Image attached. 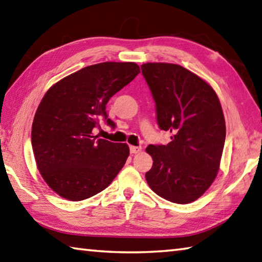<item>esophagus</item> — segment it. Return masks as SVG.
Segmentation results:
<instances>
[{"mask_svg":"<svg viewBox=\"0 0 262 262\" xmlns=\"http://www.w3.org/2000/svg\"><path fill=\"white\" fill-rule=\"evenodd\" d=\"M141 151L140 146H130V152L131 154H137V152Z\"/></svg>","mask_w":262,"mask_h":262,"instance_id":"obj_1","label":"esophagus"}]
</instances>
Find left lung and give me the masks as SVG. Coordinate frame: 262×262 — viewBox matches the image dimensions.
Segmentation results:
<instances>
[{
  "label": "left lung",
  "instance_id": "8db88e82",
  "mask_svg": "<svg viewBox=\"0 0 262 262\" xmlns=\"http://www.w3.org/2000/svg\"><path fill=\"white\" fill-rule=\"evenodd\" d=\"M142 75L156 103L161 130L172 133L167 145H149L152 157L147 184L178 204L196 201L214 181L226 139L219 98L208 82L176 63L147 62Z\"/></svg>",
  "mask_w": 262,
  "mask_h": 262
}]
</instances>
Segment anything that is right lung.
<instances>
[{
    "label": "right lung",
    "instance_id": "1",
    "mask_svg": "<svg viewBox=\"0 0 262 262\" xmlns=\"http://www.w3.org/2000/svg\"><path fill=\"white\" fill-rule=\"evenodd\" d=\"M140 73L136 62L106 61L82 68L53 84L42 98L32 125L37 169L59 196L86 200L107 188L130 154L126 144L93 136L107 118L108 100Z\"/></svg>",
    "mask_w": 262,
    "mask_h": 262
}]
</instances>
